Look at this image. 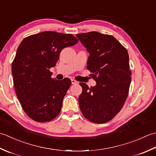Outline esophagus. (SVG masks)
Masks as SVG:
<instances>
[{"mask_svg":"<svg viewBox=\"0 0 156 156\" xmlns=\"http://www.w3.org/2000/svg\"><path fill=\"white\" fill-rule=\"evenodd\" d=\"M71 83H72L73 85L77 84L78 82H77V81H76V80H75V79H71Z\"/></svg>","mask_w":156,"mask_h":156,"instance_id":"esophagus-1","label":"esophagus"}]
</instances>
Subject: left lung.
<instances>
[{"instance_id": "8db88e82", "label": "left lung", "mask_w": 156, "mask_h": 156, "mask_svg": "<svg viewBox=\"0 0 156 156\" xmlns=\"http://www.w3.org/2000/svg\"><path fill=\"white\" fill-rule=\"evenodd\" d=\"M76 36L90 53L87 68L97 83L90 88L79 83L80 110L91 122H107L120 112L128 96L131 81L128 52L111 35L90 31Z\"/></svg>"}]
</instances>
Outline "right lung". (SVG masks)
<instances>
[{
    "mask_svg": "<svg viewBox=\"0 0 156 156\" xmlns=\"http://www.w3.org/2000/svg\"><path fill=\"white\" fill-rule=\"evenodd\" d=\"M73 35L46 31L25 37L12 62L15 90L27 115L39 122L55 119L71 85L69 79H52L61 50L78 43Z\"/></svg>",
    "mask_w": 156,
    "mask_h": 156,
    "instance_id": "obj_1",
    "label": "right lung"
}]
</instances>
